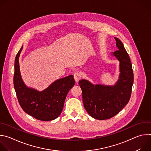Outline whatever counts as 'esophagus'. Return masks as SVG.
I'll return each mask as SVG.
<instances>
[{"instance_id": "1", "label": "esophagus", "mask_w": 151, "mask_h": 151, "mask_svg": "<svg viewBox=\"0 0 151 151\" xmlns=\"http://www.w3.org/2000/svg\"><path fill=\"white\" fill-rule=\"evenodd\" d=\"M73 76H74V79H75V81L76 82H78L81 79V75L79 72H75L74 73Z\"/></svg>"}]
</instances>
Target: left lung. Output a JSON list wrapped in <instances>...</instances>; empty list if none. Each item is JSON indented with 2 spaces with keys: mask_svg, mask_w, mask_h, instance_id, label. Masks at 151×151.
I'll return each mask as SVG.
<instances>
[{
  "mask_svg": "<svg viewBox=\"0 0 151 151\" xmlns=\"http://www.w3.org/2000/svg\"><path fill=\"white\" fill-rule=\"evenodd\" d=\"M115 39L118 50L111 54L119 61L120 73L116 82L114 85H94L83 79L78 83L85 110L91 117L99 120L118 114L128 103L132 94L134 81L132 64L122 42Z\"/></svg>",
  "mask_w": 151,
  "mask_h": 151,
  "instance_id": "8db88e82",
  "label": "left lung"
}]
</instances>
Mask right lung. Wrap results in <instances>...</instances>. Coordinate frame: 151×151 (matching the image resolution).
I'll list each match as a JSON object with an SVG mask.
<instances>
[{"mask_svg": "<svg viewBox=\"0 0 151 151\" xmlns=\"http://www.w3.org/2000/svg\"><path fill=\"white\" fill-rule=\"evenodd\" d=\"M23 48L16 55L14 65V85L18 102L26 113L38 120L55 119L61 114L66 96L75 85L73 76L58 79L42 91L28 87L19 70V57Z\"/></svg>", "mask_w": 151, "mask_h": 151, "instance_id": "right-lung-1", "label": "right lung"}]
</instances>
